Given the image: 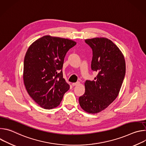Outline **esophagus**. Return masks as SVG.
Wrapping results in <instances>:
<instances>
[{
  "mask_svg": "<svg viewBox=\"0 0 146 146\" xmlns=\"http://www.w3.org/2000/svg\"><path fill=\"white\" fill-rule=\"evenodd\" d=\"M80 84V82H74V83H73V84H72V86H78V85H79Z\"/></svg>",
  "mask_w": 146,
  "mask_h": 146,
  "instance_id": "obj_1",
  "label": "esophagus"
}]
</instances>
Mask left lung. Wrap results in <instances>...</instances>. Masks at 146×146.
Instances as JSON below:
<instances>
[{
	"label": "left lung",
	"instance_id": "obj_1",
	"mask_svg": "<svg viewBox=\"0 0 146 146\" xmlns=\"http://www.w3.org/2000/svg\"><path fill=\"white\" fill-rule=\"evenodd\" d=\"M85 41L93 51L92 70L98 74L95 80L85 82V93L79 98V104L87 113L96 114L118 96L125 75V60L119 48L109 38L95 37Z\"/></svg>",
	"mask_w": 146,
	"mask_h": 146
}]
</instances>
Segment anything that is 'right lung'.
Returning a JSON list of instances; mask_svg holds the SVG:
<instances>
[{"mask_svg":"<svg viewBox=\"0 0 146 146\" xmlns=\"http://www.w3.org/2000/svg\"><path fill=\"white\" fill-rule=\"evenodd\" d=\"M76 44L68 38L46 35L29 47L24 58V82L29 96L42 108L59 106L69 90L61 70L66 52Z\"/></svg>","mask_w":146,"mask_h":146,"instance_id":"add662e5","label":"right lung"}]
</instances>
